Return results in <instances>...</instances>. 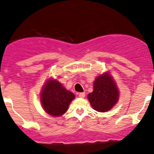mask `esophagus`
I'll list each match as a JSON object with an SVG mask.
<instances>
[{
    "label": "esophagus",
    "mask_w": 154,
    "mask_h": 154,
    "mask_svg": "<svg viewBox=\"0 0 154 154\" xmlns=\"http://www.w3.org/2000/svg\"><path fill=\"white\" fill-rule=\"evenodd\" d=\"M79 97H80V98H85V93H79Z\"/></svg>",
    "instance_id": "obj_1"
}]
</instances>
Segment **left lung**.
Listing matches in <instances>:
<instances>
[{
  "instance_id": "8db88e82",
  "label": "left lung",
  "mask_w": 154,
  "mask_h": 154,
  "mask_svg": "<svg viewBox=\"0 0 154 154\" xmlns=\"http://www.w3.org/2000/svg\"><path fill=\"white\" fill-rule=\"evenodd\" d=\"M88 98L97 111L107 112L112 108L119 99V90L110 74L104 73L96 78L93 91L89 93Z\"/></svg>"
}]
</instances>
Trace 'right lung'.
<instances>
[{
    "label": "right lung",
    "instance_id": "right-lung-1",
    "mask_svg": "<svg viewBox=\"0 0 154 154\" xmlns=\"http://www.w3.org/2000/svg\"><path fill=\"white\" fill-rule=\"evenodd\" d=\"M75 95L66 90L56 80L50 79L41 93V101L44 110L50 115L59 116L67 110Z\"/></svg>",
    "mask_w": 154,
    "mask_h": 154
}]
</instances>
